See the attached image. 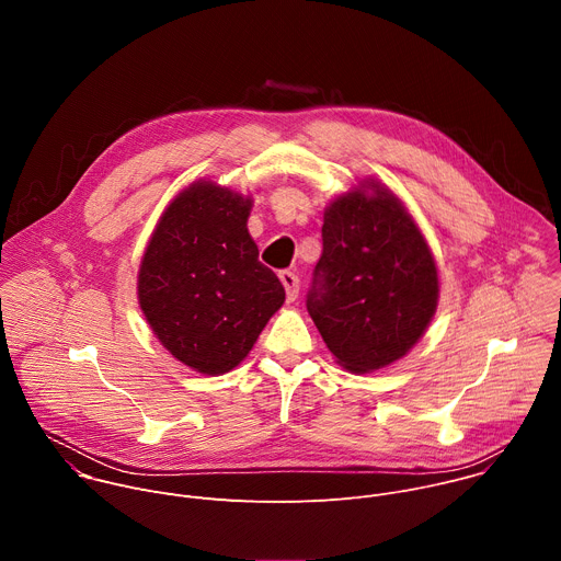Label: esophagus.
Returning a JSON list of instances; mask_svg holds the SVG:
<instances>
[{
  "label": "esophagus",
  "mask_w": 561,
  "mask_h": 561,
  "mask_svg": "<svg viewBox=\"0 0 561 561\" xmlns=\"http://www.w3.org/2000/svg\"><path fill=\"white\" fill-rule=\"evenodd\" d=\"M279 279H282V284L286 288V297L293 301L299 295V277H297V273L295 271H282Z\"/></svg>",
  "instance_id": "1"
}]
</instances>
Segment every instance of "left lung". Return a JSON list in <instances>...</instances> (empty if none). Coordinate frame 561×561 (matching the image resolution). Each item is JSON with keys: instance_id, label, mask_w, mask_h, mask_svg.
<instances>
[{"instance_id": "left-lung-1", "label": "left lung", "mask_w": 561, "mask_h": 561, "mask_svg": "<svg viewBox=\"0 0 561 561\" xmlns=\"http://www.w3.org/2000/svg\"><path fill=\"white\" fill-rule=\"evenodd\" d=\"M324 213L306 308L340 364L370 373L404 357L437 306V268L413 217L373 184Z\"/></svg>"}]
</instances>
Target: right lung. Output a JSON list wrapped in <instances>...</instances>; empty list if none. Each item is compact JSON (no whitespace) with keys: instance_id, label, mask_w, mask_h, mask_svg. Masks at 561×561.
I'll return each mask as SVG.
<instances>
[{"instance_id":"right-lung-1","label":"right lung","mask_w":561,"mask_h":561,"mask_svg":"<svg viewBox=\"0 0 561 561\" xmlns=\"http://www.w3.org/2000/svg\"><path fill=\"white\" fill-rule=\"evenodd\" d=\"M251 199L210 182L159 219L139 266V304L180 362L221 375L242 362L284 304V286L249 234Z\"/></svg>"}]
</instances>
